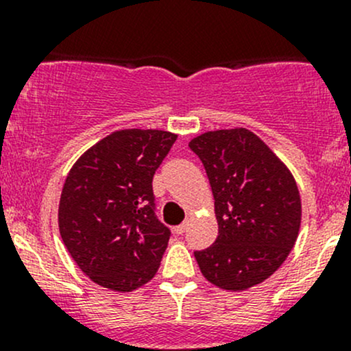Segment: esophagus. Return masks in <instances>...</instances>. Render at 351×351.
<instances>
[{"label": "esophagus", "instance_id": "obj_1", "mask_svg": "<svg viewBox=\"0 0 351 351\" xmlns=\"http://www.w3.org/2000/svg\"><path fill=\"white\" fill-rule=\"evenodd\" d=\"M186 228H189V221H185V222H182L180 226H176L175 232H176V234H183V232L186 231Z\"/></svg>", "mask_w": 351, "mask_h": 351}]
</instances>
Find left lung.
I'll return each mask as SVG.
<instances>
[{
	"mask_svg": "<svg viewBox=\"0 0 351 351\" xmlns=\"http://www.w3.org/2000/svg\"><path fill=\"white\" fill-rule=\"evenodd\" d=\"M215 200L219 234L195 251L202 275L226 290L267 280L289 256L300 228V195L287 166L247 129L190 141Z\"/></svg>",
	"mask_w": 351,
	"mask_h": 351,
	"instance_id": "left-lung-1",
	"label": "left lung"
}]
</instances>
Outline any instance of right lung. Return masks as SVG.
I'll use <instances>...</instances> for the list:
<instances>
[{
    "label": "right lung",
    "mask_w": 351,
    "mask_h": 351,
    "mask_svg": "<svg viewBox=\"0 0 351 351\" xmlns=\"http://www.w3.org/2000/svg\"><path fill=\"white\" fill-rule=\"evenodd\" d=\"M175 141L165 130H119L71 168L59 202V231L95 284L130 292L158 271L171 231L156 215L153 176Z\"/></svg>",
    "instance_id": "obj_1"
}]
</instances>
